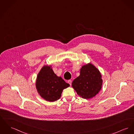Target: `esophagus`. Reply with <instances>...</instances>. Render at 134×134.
Returning <instances> with one entry per match:
<instances>
[{"mask_svg": "<svg viewBox=\"0 0 134 134\" xmlns=\"http://www.w3.org/2000/svg\"><path fill=\"white\" fill-rule=\"evenodd\" d=\"M68 83L70 85H71V80H68Z\"/></svg>", "mask_w": 134, "mask_h": 134, "instance_id": "34e87169", "label": "esophagus"}]
</instances>
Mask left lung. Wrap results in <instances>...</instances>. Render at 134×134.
I'll return each mask as SVG.
<instances>
[{
    "instance_id": "8db88e82",
    "label": "left lung",
    "mask_w": 134,
    "mask_h": 134,
    "mask_svg": "<svg viewBox=\"0 0 134 134\" xmlns=\"http://www.w3.org/2000/svg\"><path fill=\"white\" fill-rule=\"evenodd\" d=\"M102 78L98 69L92 63H88L82 66L80 75L73 80L71 86L81 98H92L102 89Z\"/></svg>"
}]
</instances>
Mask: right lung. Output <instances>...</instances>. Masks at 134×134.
Returning a JSON list of instances; mask_svg holds the SVG:
<instances>
[{"instance_id":"right-lung-1","label":"right lung","mask_w":134,"mask_h":134,"mask_svg":"<svg viewBox=\"0 0 134 134\" xmlns=\"http://www.w3.org/2000/svg\"><path fill=\"white\" fill-rule=\"evenodd\" d=\"M69 86V84L54 73L51 65H44L37 75L36 89L41 97L47 101L58 100L61 97L63 90Z\"/></svg>"}]
</instances>
